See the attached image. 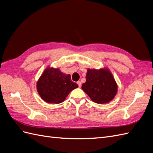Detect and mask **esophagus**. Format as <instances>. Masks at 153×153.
Returning a JSON list of instances; mask_svg holds the SVG:
<instances>
[{"label":"esophagus","instance_id":"34e87169","mask_svg":"<svg viewBox=\"0 0 153 153\" xmlns=\"http://www.w3.org/2000/svg\"><path fill=\"white\" fill-rule=\"evenodd\" d=\"M77 84H78V87H81V86H82V83H81L80 81L77 82Z\"/></svg>","mask_w":153,"mask_h":153}]
</instances>
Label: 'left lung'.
Listing matches in <instances>:
<instances>
[{
  "label": "left lung",
  "mask_w": 153,
  "mask_h": 153,
  "mask_svg": "<svg viewBox=\"0 0 153 153\" xmlns=\"http://www.w3.org/2000/svg\"><path fill=\"white\" fill-rule=\"evenodd\" d=\"M86 82L82 89L94 102L107 103L112 101L117 92L118 87L112 72L107 67L87 69Z\"/></svg>",
  "instance_id": "left-lung-1"
}]
</instances>
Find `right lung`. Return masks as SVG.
<instances>
[{"mask_svg":"<svg viewBox=\"0 0 153 153\" xmlns=\"http://www.w3.org/2000/svg\"><path fill=\"white\" fill-rule=\"evenodd\" d=\"M78 87L71 81L69 74L59 68L48 66L37 82L36 89L41 99L48 103L59 104L66 100L69 92Z\"/></svg>","mask_w":153,"mask_h":153,"instance_id":"add662e5","label":"right lung"}]
</instances>
